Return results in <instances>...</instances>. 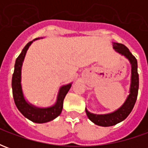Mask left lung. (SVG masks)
<instances>
[{
    "label": "left lung",
    "mask_w": 148,
    "mask_h": 148,
    "mask_svg": "<svg viewBox=\"0 0 148 148\" xmlns=\"http://www.w3.org/2000/svg\"><path fill=\"white\" fill-rule=\"evenodd\" d=\"M113 49L121 55L124 56L129 61L131 64V84L129 89V95L127 97L124 104L116 110L107 114H94L87 110L86 108V112L88 118L93 123L97 125L102 127H109L120 123L125 120L128 115L130 114L133 109L135 103L136 101L138 90H139V74L137 71V60L135 56L132 55L127 47L121 43L112 42Z\"/></svg>",
    "instance_id": "obj_1"
}]
</instances>
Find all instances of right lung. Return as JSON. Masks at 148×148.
Listing matches in <instances>:
<instances>
[{
    "instance_id": "obj_1",
    "label": "right lung",
    "mask_w": 148,
    "mask_h": 148,
    "mask_svg": "<svg viewBox=\"0 0 148 148\" xmlns=\"http://www.w3.org/2000/svg\"><path fill=\"white\" fill-rule=\"evenodd\" d=\"M36 38L31 41L25 46L22 51L16 60L14 66V73L12 78V95L16 106L19 111L21 112L24 116L32 122L42 124L49 121H53L54 119L61 114L62 107H63V100L72 86V82L65 85L58 90L57 100L55 105L47 108H39L33 106L27 101L24 97L22 85H21V74H22V66L24 62L27 51L29 48L33 41L39 39Z\"/></svg>"
}]
</instances>
